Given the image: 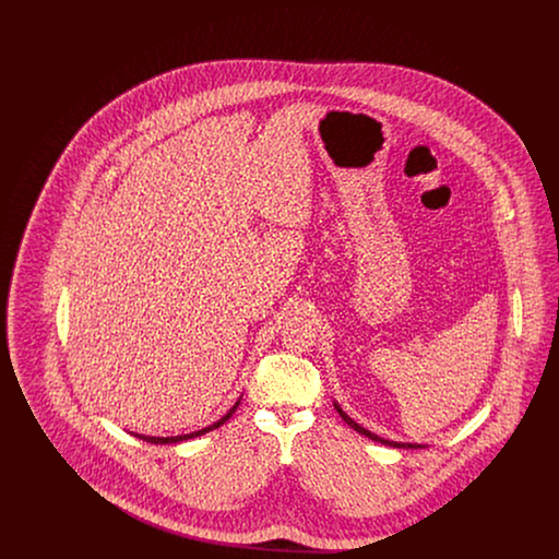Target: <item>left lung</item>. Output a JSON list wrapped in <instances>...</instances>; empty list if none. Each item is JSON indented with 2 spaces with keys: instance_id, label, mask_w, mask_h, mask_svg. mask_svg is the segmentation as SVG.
Masks as SVG:
<instances>
[{
  "instance_id": "left-lung-1",
  "label": "left lung",
  "mask_w": 559,
  "mask_h": 559,
  "mask_svg": "<svg viewBox=\"0 0 559 559\" xmlns=\"http://www.w3.org/2000/svg\"><path fill=\"white\" fill-rule=\"evenodd\" d=\"M333 406H335V411L340 413V417L346 421L347 426L352 427V429H356L358 433H362L365 438H369L372 442H381V444H385V447H394V449H426L424 444H411V442H394V440H385V438H379L377 433H372L369 429H365L362 426H358L347 413H344V408L337 404V402H333Z\"/></svg>"
}]
</instances>
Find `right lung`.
<instances>
[{
  "label": "right lung",
  "instance_id": "right-lung-1",
  "mask_svg": "<svg viewBox=\"0 0 559 559\" xmlns=\"http://www.w3.org/2000/svg\"><path fill=\"white\" fill-rule=\"evenodd\" d=\"M242 399V396H240ZM240 399L233 404V408L219 419V421H215L212 426L203 427V429H199V431H190V433H182V436H167V438H159V436H144V433H133L135 438H140V440H144V442H151V444H176V442H182V440H190V438H199V436H203V433H207V431H213L215 427L224 426L230 417H233V413L237 411V406H239Z\"/></svg>",
  "mask_w": 559,
  "mask_h": 559
}]
</instances>
